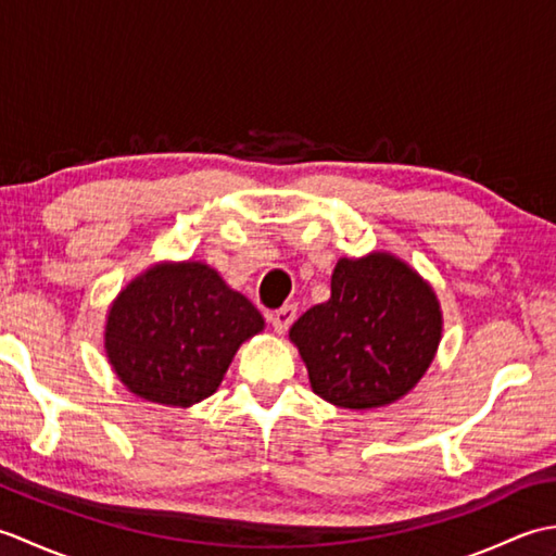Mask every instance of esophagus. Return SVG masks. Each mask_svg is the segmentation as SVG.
<instances>
[{"label": "esophagus", "instance_id": "1", "mask_svg": "<svg viewBox=\"0 0 556 556\" xmlns=\"http://www.w3.org/2000/svg\"><path fill=\"white\" fill-rule=\"evenodd\" d=\"M293 320H296V305H281V308L271 313L269 317L271 327H275V332L279 334H285Z\"/></svg>", "mask_w": 556, "mask_h": 556}]
</instances>
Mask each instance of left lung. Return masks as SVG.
Here are the masks:
<instances>
[{
    "label": "left lung",
    "instance_id": "left-lung-1",
    "mask_svg": "<svg viewBox=\"0 0 556 556\" xmlns=\"http://www.w3.org/2000/svg\"><path fill=\"white\" fill-rule=\"evenodd\" d=\"M317 396L341 408H377L410 392L442 337L432 289L394 255L341 257L332 296L289 332Z\"/></svg>",
    "mask_w": 556,
    "mask_h": 556
}]
</instances>
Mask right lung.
I'll return each instance as SVG.
<instances>
[{
  "label": "right lung",
  "mask_w": 556,
  "mask_h": 556,
  "mask_svg": "<svg viewBox=\"0 0 556 556\" xmlns=\"http://www.w3.org/2000/svg\"><path fill=\"white\" fill-rule=\"evenodd\" d=\"M263 315L203 263L148 269L114 301L104 349L134 394L167 406H193L215 394Z\"/></svg>",
  "instance_id": "add662e5"
}]
</instances>
